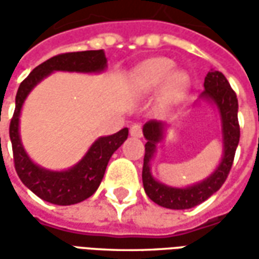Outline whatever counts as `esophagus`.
Here are the masks:
<instances>
[{"label": "esophagus", "instance_id": "obj_1", "mask_svg": "<svg viewBox=\"0 0 259 259\" xmlns=\"http://www.w3.org/2000/svg\"><path fill=\"white\" fill-rule=\"evenodd\" d=\"M130 134L134 138H141L142 137V126L139 125V124H134L131 126V130H130Z\"/></svg>", "mask_w": 259, "mask_h": 259}]
</instances>
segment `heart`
Masks as SVG:
<instances>
[{
    "mask_svg": "<svg viewBox=\"0 0 259 259\" xmlns=\"http://www.w3.org/2000/svg\"><path fill=\"white\" fill-rule=\"evenodd\" d=\"M137 89L144 95L160 90V102L171 107L183 102L191 88V76L183 69H176V62L166 57L149 58L135 69Z\"/></svg>",
    "mask_w": 259,
    "mask_h": 259,
    "instance_id": "b5f03b06",
    "label": "heart"
}]
</instances>
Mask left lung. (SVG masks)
I'll return each instance as SVG.
<instances>
[{
  "label": "left lung",
  "instance_id": "obj_1",
  "mask_svg": "<svg viewBox=\"0 0 259 259\" xmlns=\"http://www.w3.org/2000/svg\"><path fill=\"white\" fill-rule=\"evenodd\" d=\"M205 91L201 93L199 102H206L216 107L219 113L222 126V153L221 163L209 174L206 179L198 181L188 187H173L156 180L150 171V163L155 157L157 144L162 142L167 131V122L157 120L148 121L144 125L145 144L144 168H142V183L146 195L157 205L168 209H190L197 206L221 188L226 181L234 159V153L240 141V126H238V102L225 75L219 71L210 69L205 76L203 83Z\"/></svg>",
  "mask_w": 259,
  "mask_h": 259
}]
</instances>
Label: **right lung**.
Segmentation results:
<instances>
[{"instance_id": "add662e5", "label": "right lung", "mask_w": 259, "mask_h": 259, "mask_svg": "<svg viewBox=\"0 0 259 259\" xmlns=\"http://www.w3.org/2000/svg\"><path fill=\"white\" fill-rule=\"evenodd\" d=\"M107 68V58L103 50L65 53L51 57L33 69L21 83L15 99V113L9 125V137L14 150L16 173L22 183L43 201L54 205H74L92 197L103 180L110 157L128 138V128L117 134L97 138L85 156L67 170H49L38 166L30 159L22 144L19 122L23 103L29 93L41 80L57 71L100 74Z\"/></svg>"}]
</instances>
